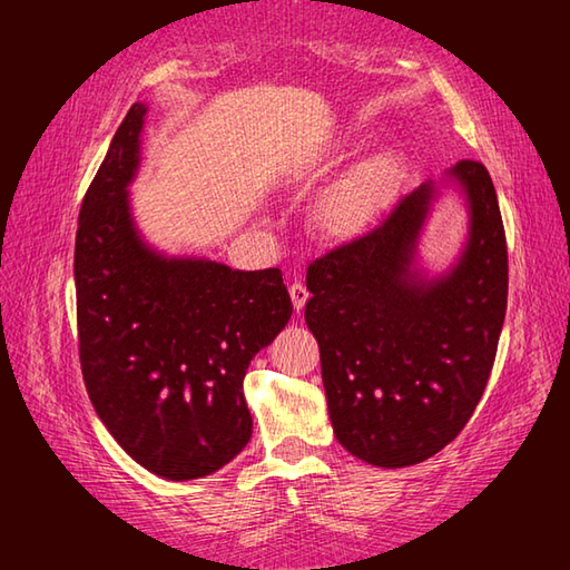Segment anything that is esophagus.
I'll use <instances>...</instances> for the list:
<instances>
[{
	"instance_id": "esophagus-1",
	"label": "esophagus",
	"mask_w": 570,
	"mask_h": 570,
	"mask_svg": "<svg viewBox=\"0 0 570 570\" xmlns=\"http://www.w3.org/2000/svg\"><path fill=\"white\" fill-rule=\"evenodd\" d=\"M288 294H292V301H294V308H296V311H301V308L306 306L308 288H306L304 282H294L292 286H288Z\"/></svg>"
}]
</instances>
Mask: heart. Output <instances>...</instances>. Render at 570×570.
<instances>
[{
	"instance_id": "heart-1",
	"label": "heart",
	"mask_w": 570,
	"mask_h": 570,
	"mask_svg": "<svg viewBox=\"0 0 570 570\" xmlns=\"http://www.w3.org/2000/svg\"><path fill=\"white\" fill-rule=\"evenodd\" d=\"M367 215V203L365 198H362V193H353L345 203H343V210H341V217L345 223H360L365 220Z\"/></svg>"
}]
</instances>
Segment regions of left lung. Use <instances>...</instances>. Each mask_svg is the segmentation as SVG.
Returning a JSON list of instances; mask_svg holds the SVG:
<instances>
[{
  "mask_svg": "<svg viewBox=\"0 0 570 570\" xmlns=\"http://www.w3.org/2000/svg\"><path fill=\"white\" fill-rule=\"evenodd\" d=\"M441 185L464 193L469 237L429 277L417 242ZM306 288L335 439L377 468L435 455L485 392L504 323L507 242L488 168L463 159L421 184L377 229L313 262Z\"/></svg>",
  "mask_w": 570,
  "mask_h": 570,
  "instance_id": "8db88e82",
  "label": "left lung"
}]
</instances>
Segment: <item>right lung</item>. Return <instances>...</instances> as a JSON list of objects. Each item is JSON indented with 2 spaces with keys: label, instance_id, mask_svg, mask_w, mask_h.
<instances>
[{
  "label": "right lung",
  "instance_id": "right-lung-1",
  "mask_svg": "<svg viewBox=\"0 0 570 570\" xmlns=\"http://www.w3.org/2000/svg\"><path fill=\"white\" fill-rule=\"evenodd\" d=\"M147 110L129 107L80 205L78 345L112 439L141 468L180 482L220 470L252 439L242 382L294 306L278 269L171 257L144 239L129 184Z\"/></svg>",
  "mask_w": 570,
  "mask_h": 570
}]
</instances>
